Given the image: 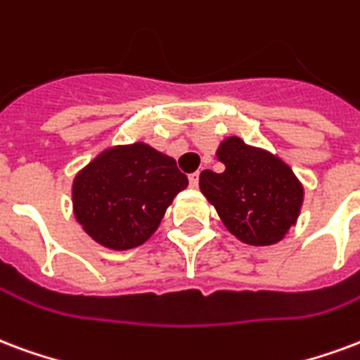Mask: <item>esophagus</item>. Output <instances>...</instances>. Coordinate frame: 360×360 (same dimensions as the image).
<instances>
[{"label":"esophagus","instance_id":"34e87169","mask_svg":"<svg viewBox=\"0 0 360 360\" xmlns=\"http://www.w3.org/2000/svg\"><path fill=\"white\" fill-rule=\"evenodd\" d=\"M198 179H200V173L194 172L188 175V183H191V187H198Z\"/></svg>","mask_w":360,"mask_h":360}]
</instances>
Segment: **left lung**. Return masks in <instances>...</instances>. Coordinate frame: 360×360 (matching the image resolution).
Masks as SVG:
<instances>
[{
  "label": "left lung",
  "mask_w": 360,
  "mask_h": 360,
  "mask_svg": "<svg viewBox=\"0 0 360 360\" xmlns=\"http://www.w3.org/2000/svg\"><path fill=\"white\" fill-rule=\"evenodd\" d=\"M217 158L225 172L204 169L200 191L215 206L225 227L252 246L282 240L294 225L303 202V187L282 160L248 146L238 137L221 143Z\"/></svg>",
  "instance_id": "8db88e82"
}]
</instances>
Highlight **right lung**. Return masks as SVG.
<instances>
[{
	"mask_svg": "<svg viewBox=\"0 0 360 360\" xmlns=\"http://www.w3.org/2000/svg\"><path fill=\"white\" fill-rule=\"evenodd\" d=\"M188 185L175 160L135 143L98 154L74 179V214L93 240L112 250L141 246Z\"/></svg>",
	"mask_w": 360,
	"mask_h": 360,
	"instance_id": "add662e5",
	"label": "right lung"
}]
</instances>
